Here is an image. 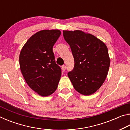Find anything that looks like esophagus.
Wrapping results in <instances>:
<instances>
[{
    "label": "esophagus",
    "instance_id": "34e87169",
    "mask_svg": "<svg viewBox=\"0 0 130 130\" xmlns=\"http://www.w3.org/2000/svg\"><path fill=\"white\" fill-rule=\"evenodd\" d=\"M62 69L63 71H65V69H66V66L65 65H63L62 66Z\"/></svg>",
    "mask_w": 130,
    "mask_h": 130
}]
</instances>
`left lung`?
Returning a JSON list of instances; mask_svg holds the SVG:
<instances>
[{
  "mask_svg": "<svg viewBox=\"0 0 130 130\" xmlns=\"http://www.w3.org/2000/svg\"><path fill=\"white\" fill-rule=\"evenodd\" d=\"M74 57V66L68 76L77 91L90 95L107 77L110 59L106 45L95 36L80 30L63 31Z\"/></svg>",
  "mask_w": 130,
  "mask_h": 130,
  "instance_id": "1",
  "label": "left lung"
}]
</instances>
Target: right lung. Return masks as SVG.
I'll return each instance as SVG.
<instances>
[{"instance_id":"1","label":"right lung","mask_w":130,"mask_h":130,"mask_svg":"<svg viewBox=\"0 0 130 130\" xmlns=\"http://www.w3.org/2000/svg\"><path fill=\"white\" fill-rule=\"evenodd\" d=\"M61 32L42 30L28 39L19 55L22 74L28 86L40 96L54 93L61 76V68L55 61L53 47Z\"/></svg>"}]
</instances>
